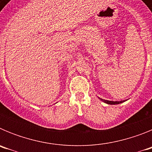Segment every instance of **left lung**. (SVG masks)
<instances>
[{
    "label": "left lung",
    "instance_id": "left-lung-1",
    "mask_svg": "<svg viewBox=\"0 0 152 152\" xmlns=\"http://www.w3.org/2000/svg\"><path fill=\"white\" fill-rule=\"evenodd\" d=\"M101 100H103L104 103H107L108 104H119V103H123V101H110V100H103V99H100Z\"/></svg>",
    "mask_w": 152,
    "mask_h": 152
}]
</instances>
